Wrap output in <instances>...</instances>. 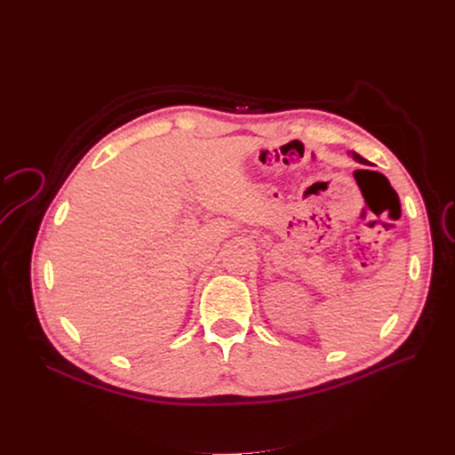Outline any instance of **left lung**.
<instances>
[{
	"instance_id": "left-lung-1",
	"label": "left lung",
	"mask_w": 455,
	"mask_h": 455,
	"mask_svg": "<svg viewBox=\"0 0 455 455\" xmlns=\"http://www.w3.org/2000/svg\"><path fill=\"white\" fill-rule=\"evenodd\" d=\"M352 156H354V160H355V162H360V164H369V162H367L363 156H360V155L354 153V151H352Z\"/></svg>"
}]
</instances>
